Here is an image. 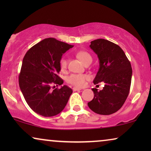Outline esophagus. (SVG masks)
<instances>
[{
	"instance_id": "esophagus-1",
	"label": "esophagus",
	"mask_w": 151,
	"mask_h": 151,
	"mask_svg": "<svg viewBox=\"0 0 151 151\" xmlns=\"http://www.w3.org/2000/svg\"><path fill=\"white\" fill-rule=\"evenodd\" d=\"M73 91H80L81 89H80V88H77V87H73Z\"/></svg>"
}]
</instances>
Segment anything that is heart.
<instances>
[{
	"label": "heart",
	"mask_w": 151,
	"mask_h": 151,
	"mask_svg": "<svg viewBox=\"0 0 151 151\" xmlns=\"http://www.w3.org/2000/svg\"><path fill=\"white\" fill-rule=\"evenodd\" d=\"M76 56L84 65L89 61H92V57L85 51H79L76 53ZM60 68L62 71H65L67 68L68 61L65 57L61 58L60 60ZM88 79V76L85 74H71L67 78L68 83L77 87H82L85 85L86 80Z\"/></svg>",
	"instance_id": "obj_1"
}]
</instances>
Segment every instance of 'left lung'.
Here are the masks:
<instances>
[{"label": "left lung", "mask_w": 151, "mask_h": 151, "mask_svg": "<svg viewBox=\"0 0 151 151\" xmlns=\"http://www.w3.org/2000/svg\"><path fill=\"white\" fill-rule=\"evenodd\" d=\"M90 47L100 60L93 83L102 82L104 86L101 91L92 88L94 97L88 106L98 114H113L123 106L129 96L132 78L131 63L121 47L111 41L97 39L91 42Z\"/></svg>", "instance_id": "8db88e82"}]
</instances>
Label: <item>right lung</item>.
I'll use <instances>...</instances> for the list:
<instances>
[{
  "label": "right lung",
  "instance_id": "1",
  "mask_svg": "<svg viewBox=\"0 0 151 151\" xmlns=\"http://www.w3.org/2000/svg\"><path fill=\"white\" fill-rule=\"evenodd\" d=\"M73 47L55 38H45L24 55L18 82L27 103L35 113L52 117L67 105L73 93L71 88L66 85L53 90L51 88L53 84H63V80L58 76L60 71V60Z\"/></svg>",
  "mask_w": 151,
  "mask_h": 151
}]
</instances>
